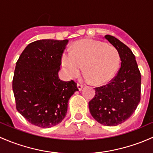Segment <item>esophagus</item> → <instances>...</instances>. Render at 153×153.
<instances>
[{
	"instance_id": "34e87169",
	"label": "esophagus",
	"mask_w": 153,
	"mask_h": 153,
	"mask_svg": "<svg viewBox=\"0 0 153 153\" xmlns=\"http://www.w3.org/2000/svg\"><path fill=\"white\" fill-rule=\"evenodd\" d=\"M77 88L79 89V91H82L83 88V86L82 85H79V84H77Z\"/></svg>"
}]
</instances>
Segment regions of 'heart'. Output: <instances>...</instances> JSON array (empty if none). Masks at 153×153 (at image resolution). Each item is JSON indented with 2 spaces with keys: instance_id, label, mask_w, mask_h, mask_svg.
<instances>
[{
  "instance_id": "obj_1",
  "label": "heart",
  "mask_w": 153,
  "mask_h": 153,
  "mask_svg": "<svg viewBox=\"0 0 153 153\" xmlns=\"http://www.w3.org/2000/svg\"><path fill=\"white\" fill-rule=\"evenodd\" d=\"M62 63L69 78L78 76L83 66L85 79L102 85L110 81L116 73L120 56L115 47L100 40L86 39L75 42L72 51H64Z\"/></svg>"
}]
</instances>
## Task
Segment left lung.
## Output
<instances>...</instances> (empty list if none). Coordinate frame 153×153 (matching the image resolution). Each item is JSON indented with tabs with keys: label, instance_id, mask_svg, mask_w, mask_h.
Segmentation results:
<instances>
[{
	"label": "left lung",
	"instance_id": "obj_1",
	"mask_svg": "<svg viewBox=\"0 0 153 153\" xmlns=\"http://www.w3.org/2000/svg\"><path fill=\"white\" fill-rule=\"evenodd\" d=\"M105 38L119 52L121 68L110 83L95 88V97L88 105L97 122L111 127L123 123L135 112L141 100V77L131 50L113 36Z\"/></svg>",
	"mask_w": 153,
	"mask_h": 153
}]
</instances>
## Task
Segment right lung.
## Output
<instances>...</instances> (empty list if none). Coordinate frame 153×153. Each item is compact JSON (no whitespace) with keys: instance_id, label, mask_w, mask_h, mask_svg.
<instances>
[{"instance_id":"1","label":"right lung","mask_w":153,"mask_h":153,"mask_svg":"<svg viewBox=\"0 0 153 153\" xmlns=\"http://www.w3.org/2000/svg\"><path fill=\"white\" fill-rule=\"evenodd\" d=\"M68 40H40L31 42L15 66L12 89L17 110L30 123L49 128L65 117L76 83L62 81L58 73Z\"/></svg>"}]
</instances>
